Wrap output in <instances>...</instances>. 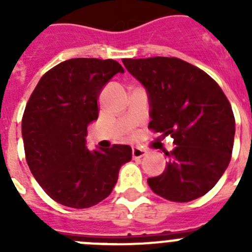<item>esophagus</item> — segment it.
<instances>
[{
	"label": "esophagus",
	"instance_id": "esophagus-1",
	"mask_svg": "<svg viewBox=\"0 0 252 252\" xmlns=\"http://www.w3.org/2000/svg\"><path fill=\"white\" fill-rule=\"evenodd\" d=\"M146 153H148V151H146L145 149H141V148H133L132 149V157L135 158V159H140V158L145 157Z\"/></svg>",
	"mask_w": 252,
	"mask_h": 252
}]
</instances>
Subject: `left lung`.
<instances>
[{
	"label": "left lung",
	"instance_id": "left-lung-1",
	"mask_svg": "<svg viewBox=\"0 0 252 252\" xmlns=\"http://www.w3.org/2000/svg\"><path fill=\"white\" fill-rule=\"evenodd\" d=\"M125 68L146 90L149 128L170 135L173 151L165 170L149 178L160 197L189 202L216 186L231 160L235 137L232 108L207 73L178 58L122 59Z\"/></svg>",
	"mask_w": 252,
	"mask_h": 252
}]
</instances>
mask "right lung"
I'll return each mask as SVG.
<instances>
[{"label":"right lung","mask_w":252,"mask_h":252,"mask_svg":"<svg viewBox=\"0 0 252 252\" xmlns=\"http://www.w3.org/2000/svg\"><path fill=\"white\" fill-rule=\"evenodd\" d=\"M117 73L124 68L112 59L65 60L41 77L26 104V161L46 194L63 206L88 208L103 201L132 158L128 145L86 146L87 127L98 119L99 93Z\"/></svg>","instance_id":"add662e5"}]
</instances>
